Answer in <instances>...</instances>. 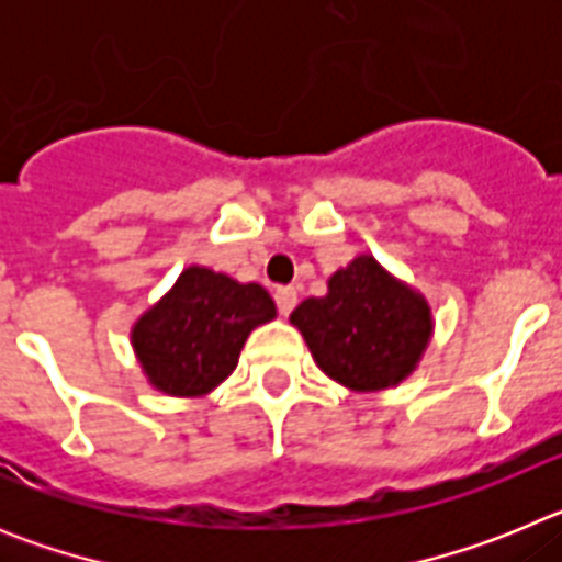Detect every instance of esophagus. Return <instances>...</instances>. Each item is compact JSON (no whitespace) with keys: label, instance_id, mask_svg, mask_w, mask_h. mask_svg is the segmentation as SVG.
Returning a JSON list of instances; mask_svg holds the SVG:
<instances>
[{"label":"esophagus","instance_id":"esophagus-1","mask_svg":"<svg viewBox=\"0 0 562 562\" xmlns=\"http://www.w3.org/2000/svg\"><path fill=\"white\" fill-rule=\"evenodd\" d=\"M295 304H297L295 286H278V290H276L278 312H281V315H290V312L295 310Z\"/></svg>","mask_w":562,"mask_h":562}]
</instances>
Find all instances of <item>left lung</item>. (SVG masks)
<instances>
[{
  "instance_id": "8db88e82",
  "label": "left lung",
  "mask_w": 562,
  "mask_h": 562,
  "mask_svg": "<svg viewBox=\"0 0 562 562\" xmlns=\"http://www.w3.org/2000/svg\"><path fill=\"white\" fill-rule=\"evenodd\" d=\"M290 321L317 366L355 391H380L405 380L434 326L428 304L371 256L337 270L329 292L306 297Z\"/></svg>"
}]
</instances>
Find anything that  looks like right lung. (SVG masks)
<instances>
[{"instance_id": "obj_1", "label": "right lung", "mask_w": 562, "mask_h": 562, "mask_svg": "<svg viewBox=\"0 0 562 562\" xmlns=\"http://www.w3.org/2000/svg\"><path fill=\"white\" fill-rule=\"evenodd\" d=\"M272 317L276 304L265 286L188 267L137 321L132 342L151 385L171 396H196L236 369L247 335Z\"/></svg>"}]
</instances>
